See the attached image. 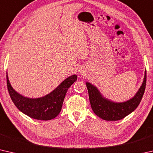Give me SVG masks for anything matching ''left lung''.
Masks as SVG:
<instances>
[{"instance_id": "obj_1", "label": "left lung", "mask_w": 153, "mask_h": 153, "mask_svg": "<svg viewBox=\"0 0 153 153\" xmlns=\"http://www.w3.org/2000/svg\"><path fill=\"white\" fill-rule=\"evenodd\" d=\"M146 83V71L142 86L134 97L123 102H115L105 98L94 85L86 82L92 109L98 117L106 121L122 120L136 109L144 93Z\"/></svg>"}]
</instances>
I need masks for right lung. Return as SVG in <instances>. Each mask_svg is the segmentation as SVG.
<instances>
[{"label": "right lung", "mask_w": 153, "mask_h": 153, "mask_svg": "<svg viewBox=\"0 0 153 153\" xmlns=\"http://www.w3.org/2000/svg\"><path fill=\"white\" fill-rule=\"evenodd\" d=\"M77 79L76 75H72L45 97L30 98L21 95L13 88L7 72V88L12 101L20 111L31 118L38 120H51L59 115L67 90Z\"/></svg>", "instance_id": "add662e5"}]
</instances>
